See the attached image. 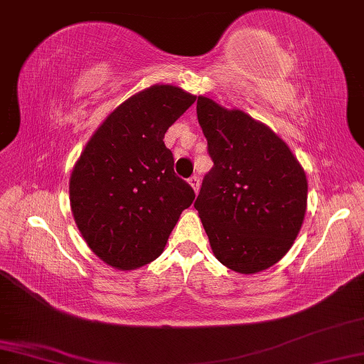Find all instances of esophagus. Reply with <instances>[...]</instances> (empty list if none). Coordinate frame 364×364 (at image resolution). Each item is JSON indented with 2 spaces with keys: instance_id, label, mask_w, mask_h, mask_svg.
Returning <instances> with one entry per match:
<instances>
[{
  "instance_id": "obj_1",
  "label": "esophagus",
  "mask_w": 364,
  "mask_h": 364,
  "mask_svg": "<svg viewBox=\"0 0 364 364\" xmlns=\"http://www.w3.org/2000/svg\"><path fill=\"white\" fill-rule=\"evenodd\" d=\"M188 183L192 186V188L195 190V193H198V188H200V178L197 176H192L188 178Z\"/></svg>"
}]
</instances>
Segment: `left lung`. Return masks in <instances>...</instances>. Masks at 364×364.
Masks as SVG:
<instances>
[{
    "label": "left lung",
    "instance_id": "obj_1",
    "mask_svg": "<svg viewBox=\"0 0 364 364\" xmlns=\"http://www.w3.org/2000/svg\"><path fill=\"white\" fill-rule=\"evenodd\" d=\"M197 117L213 167L195 208L211 250L237 273L267 270L291 249L303 226L306 172L288 144L245 112L198 96Z\"/></svg>",
    "mask_w": 364,
    "mask_h": 364
}]
</instances>
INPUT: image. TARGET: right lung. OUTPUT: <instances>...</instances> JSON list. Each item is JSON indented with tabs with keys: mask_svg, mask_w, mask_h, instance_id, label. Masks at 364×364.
I'll return each mask as SVG.
<instances>
[{
	"mask_svg": "<svg viewBox=\"0 0 364 364\" xmlns=\"http://www.w3.org/2000/svg\"><path fill=\"white\" fill-rule=\"evenodd\" d=\"M193 94L154 85L120 104L89 139L70 178V203L89 249L133 270L163 254L193 188L176 176L164 135Z\"/></svg>",
	"mask_w": 364,
	"mask_h": 364,
	"instance_id": "add662e5",
	"label": "right lung"
}]
</instances>
